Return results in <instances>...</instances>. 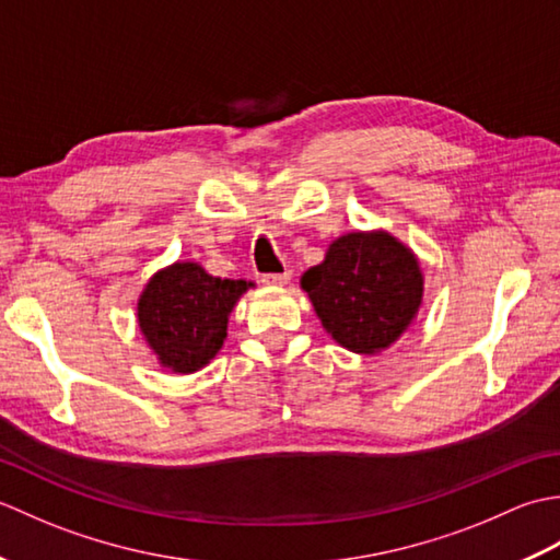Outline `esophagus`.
I'll list each match as a JSON object with an SVG mask.
<instances>
[{
	"label": "esophagus",
	"instance_id": "1",
	"mask_svg": "<svg viewBox=\"0 0 560 560\" xmlns=\"http://www.w3.org/2000/svg\"><path fill=\"white\" fill-rule=\"evenodd\" d=\"M261 283H267V287H287V283H291V271L265 273V277H261Z\"/></svg>",
	"mask_w": 560,
	"mask_h": 560
}]
</instances>
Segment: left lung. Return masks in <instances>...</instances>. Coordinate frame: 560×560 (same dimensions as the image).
I'll return each instance as SVG.
<instances>
[{
	"label": "left lung",
	"instance_id": "left-lung-1",
	"mask_svg": "<svg viewBox=\"0 0 560 560\" xmlns=\"http://www.w3.org/2000/svg\"><path fill=\"white\" fill-rule=\"evenodd\" d=\"M315 315L339 347L361 355L389 349L423 305L421 261L399 237L353 231L331 241L301 277Z\"/></svg>",
	"mask_w": 560,
	"mask_h": 560
}]
</instances>
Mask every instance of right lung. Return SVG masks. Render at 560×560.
Returning a JSON list of instances; mask_svg holds the SVG:
<instances>
[{
  "label": "right lung",
  "instance_id": "right-lung-1",
  "mask_svg": "<svg viewBox=\"0 0 560 560\" xmlns=\"http://www.w3.org/2000/svg\"><path fill=\"white\" fill-rule=\"evenodd\" d=\"M247 289L245 279H219L197 261H173L147 281L137 325L165 371L189 375L205 368L229 337V317Z\"/></svg>",
  "mask_w": 560,
  "mask_h": 560
}]
</instances>
